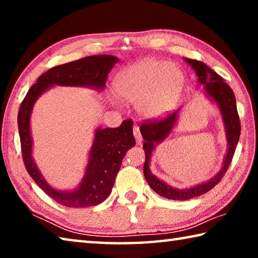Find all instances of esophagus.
<instances>
[{
    "label": "esophagus",
    "mask_w": 258,
    "mask_h": 258,
    "mask_svg": "<svg viewBox=\"0 0 258 258\" xmlns=\"http://www.w3.org/2000/svg\"><path fill=\"white\" fill-rule=\"evenodd\" d=\"M133 135H134L135 140H137L138 145H141V142H142V135H141V133H140V127H139L138 125H135L134 127H133Z\"/></svg>",
    "instance_id": "34e87169"
}]
</instances>
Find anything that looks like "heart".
I'll return each mask as SVG.
<instances>
[{"instance_id":"b5f03b06","label":"heart","mask_w":258,"mask_h":258,"mask_svg":"<svg viewBox=\"0 0 258 258\" xmlns=\"http://www.w3.org/2000/svg\"><path fill=\"white\" fill-rule=\"evenodd\" d=\"M181 69L163 60L145 59L119 73L115 90L120 98L137 102L147 118H158L175 108L183 90Z\"/></svg>"}]
</instances>
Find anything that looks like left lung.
<instances>
[{
  "mask_svg": "<svg viewBox=\"0 0 258 258\" xmlns=\"http://www.w3.org/2000/svg\"><path fill=\"white\" fill-rule=\"evenodd\" d=\"M184 60L196 72V75L198 77V87L204 86V92L206 94V97L220 109L222 120H223L225 128L228 149H226V154L221 169L212 178H209L206 182L199 183L197 185L178 189V187L167 184V183L151 173L150 160L156 146L163 142L173 132V128L177 124L181 109L165 117L164 119L143 124L140 127L142 138L145 139L143 149H145L146 154V161L145 167H143V174H145L148 184L150 185L151 189L157 195L172 200L192 199L212 190L222 180L225 172L228 171L240 137V120L237 111V103H235V97L231 87L223 81V78L217 75L215 72L212 71L207 64H205L202 61L187 58H184Z\"/></svg>",
  "mask_w": 258,
  "mask_h": 258,
  "instance_id": "8db88e82",
  "label": "left lung"
}]
</instances>
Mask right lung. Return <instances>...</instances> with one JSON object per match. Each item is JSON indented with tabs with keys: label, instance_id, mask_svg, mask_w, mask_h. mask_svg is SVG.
Returning <instances> with one entry per match:
<instances>
[{
	"label": "right lung",
	"instance_id": "obj_1",
	"mask_svg": "<svg viewBox=\"0 0 258 258\" xmlns=\"http://www.w3.org/2000/svg\"><path fill=\"white\" fill-rule=\"evenodd\" d=\"M118 61L117 56L100 54L55 66L37 78L21 102L18 112V130L25 167L30 177L49 197L66 207L95 206L109 197L121 160L130 148L135 146L133 121L124 120L116 128H95L89 160L80 184L74 190H59L47 183L33 158L30 117L34 104L45 91L54 85L104 90L108 74Z\"/></svg>",
	"mask_w": 258,
	"mask_h": 258
}]
</instances>
